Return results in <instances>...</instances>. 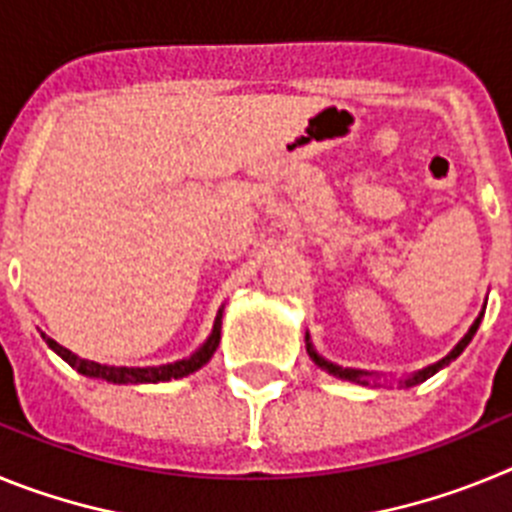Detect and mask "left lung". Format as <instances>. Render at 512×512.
Wrapping results in <instances>:
<instances>
[{
  "instance_id": "8db88e82",
  "label": "left lung",
  "mask_w": 512,
  "mask_h": 512,
  "mask_svg": "<svg viewBox=\"0 0 512 512\" xmlns=\"http://www.w3.org/2000/svg\"><path fill=\"white\" fill-rule=\"evenodd\" d=\"M482 315H485V310L479 312V318L474 320V325L472 328H469V333L464 338H461L459 343H456V348L454 351H451L449 356H443L441 361H438V364H433V366H428V369H423V372H418V374H413V377L408 379V382L405 384H410V387H413V384H420V382H425V379L428 377H433V374L438 372V369H443V366H449L451 361L456 359V356L461 354V351H464V348L469 346V341H472L474 338V333H477V328H479V323H482ZM307 351H310V359L315 361V364L320 366V369H325V372L328 374H333V377H341V379H351V382H366V372H359V369H343V366H336V364H328V361L325 359H320L318 354H315V351H312L310 348V343H307Z\"/></svg>"
}]
</instances>
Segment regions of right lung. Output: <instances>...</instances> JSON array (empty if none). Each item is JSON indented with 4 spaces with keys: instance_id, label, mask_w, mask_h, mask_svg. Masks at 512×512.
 I'll return each mask as SVG.
<instances>
[{
    "instance_id": "1",
    "label": "right lung",
    "mask_w": 512,
    "mask_h": 512,
    "mask_svg": "<svg viewBox=\"0 0 512 512\" xmlns=\"http://www.w3.org/2000/svg\"><path fill=\"white\" fill-rule=\"evenodd\" d=\"M43 338L63 361H69L76 372L87 374V377H102L107 379V382H115V384H153V382H169V379L187 377V374L197 372L200 366H205L207 361L212 359V354L217 351V343H220V318L215 320L212 336L207 338L205 346H202L197 354L189 356V359L174 361V364H164V366H138V369H133V366H107V364H97V361L79 359V356L71 354L69 348H63L61 343H56L53 338L48 336Z\"/></svg>"
}]
</instances>
